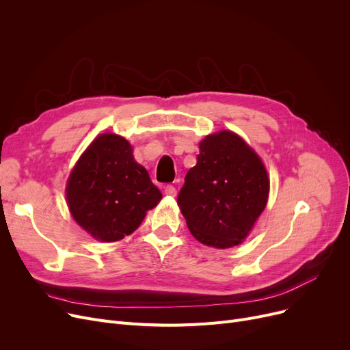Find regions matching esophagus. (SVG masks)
<instances>
[{
    "instance_id": "1",
    "label": "esophagus",
    "mask_w": 350,
    "mask_h": 350,
    "mask_svg": "<svg viewBox=\"0 0 350 350\" xmlns=\"http://www.w3.org/2000/svg\"><path fill=\"white\" fill-rule=\"evenodd\" d=\"M164 193L167 194V196H170V197H176V196H177V190H176V187L172 186V185H167V186L164 187Z\"/></svg>"
}]
</instances>
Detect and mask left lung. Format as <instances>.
Wrapping results in <instances>:
<instances>
[{"label": "left lung", "instance_id": "left-lung-1", "mask_svg": "<svg viewBox=\"0 0 350 350\" xmlns=\"http://www.w3.org/2000/svg\"><path fill=\"white\" fill-rule=\"evenodd\" d=\"M269 178L260 156L238 135L221 131L200 142L197 164L189 170L177 204L201 244H241L264 211Z\"/></svg>", "mask_w": 350, "mask_h": 350}]
</instances>
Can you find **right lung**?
Masks as SVG:
<instances>
[{
    "mask_svg": "<svg viewBox=\"0 0 350 350\" xmlns=\"http://www.w3.org/2000/svg\"><path fill=\"white\" fill-rule=\"evenodd\" d=\"M160 200V190L135 160L131 143L113 133L99 135L89 144L66 185L73 219L103 243L132 234Z\"/></svg>",
    "mask_w": 350,
    "mask_h": 350,
    "instance_id": "obj_1",
    "label": "right lung"
}]
</instances>
